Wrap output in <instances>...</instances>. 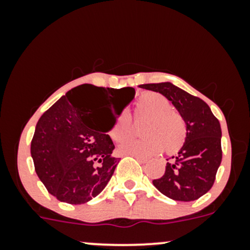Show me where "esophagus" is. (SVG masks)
Returning <instances> with one entry per match:
<instances>
[{
  "label": "esophagus",
  "mask_w": 250,
  "mask_h": 250,
  "mask_svg": "<svg viewBox=\"0 0 250 250\" xmlns=\"http://www.w3.org/2000/svg\"><path fill=\"white\" fill-rule=\"evenodd\" d=\"M133 157H135V159L137 160V161L139 162H141V163H146L148 161L147 159H146V157H142V156H139V155H133Z\"/></svg>",
  "instance_id": "1"
}]
</instances>
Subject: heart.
<instances>
[{
    "label": "heart",
    "mask_w": 250,
    "mask_h": 250,
    "mask_svg": "<svg viewBox=\"0 0 250 250\" xmlns=\"http://www.w3.org/2000/svg\"><path fill=\"white\" fill-rule=\"evenodd\" d=\"M135 117L146 119L141 125L145 136L129 139L120 146L123 154L150 156L165 150L167 154L179 151L187 139V123L166 96L155 91L143 93L135 103ZM133 130V120L128 111H122L110 131L114 141L121 142Z\"/></svg>",
    "instance_id": "obj_1"
}]
</instances>
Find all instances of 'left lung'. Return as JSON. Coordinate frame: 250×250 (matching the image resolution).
Listing matches in <instances>:
<instances>
[{
    "instance_id": "1",
    "label": "left lung",
    "mask_w": 250,
    "mask_h": 250,
    "mask_svg": "<svg viewBox=\"0 0 250 250\" xmlns=\"http://www.w3.org/2000/svg\"><path fill=\"white\" fill-rule=\"evenodd\" d=\"M140 87L167 97L187 123L185 145L176 156L167 160L165 174L153 180V185L175 201L200 199L213 187L222 160L219 120L203 100L171 83H148Z\"/></svg>"
}]
</instances>
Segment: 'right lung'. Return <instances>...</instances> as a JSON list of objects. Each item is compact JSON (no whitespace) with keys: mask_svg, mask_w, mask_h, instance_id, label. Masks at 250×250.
Listing matches in <instances>:
<instances>
[{"mask_svg":"<svg viewBox=\"0 0 250 250\" xmlns=\"http://www.w3.org/2000/svg\"><path fill=\"white\" fill-rule=\"evenodd\" d=\"M115 90L79 85L40 117L31 140V156L37 176L59 201L70 205L88 202L113 176L119 159L111 154L115 146L107 133L117 117L105 100ZM121 90L127 91L125 107L134 99L135 89ZM90 96L99 100L93 102Z\"/></svg>","mask_w":250,"mask_h":250,"instance_id":"1","label":"right lung"}]
</instances>
